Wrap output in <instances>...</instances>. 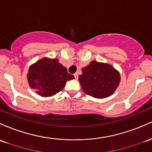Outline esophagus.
Listing matches in <instances>:
<instances>
[{
  "label": "esophagus",
  "instance_id": "1",
  "mask_svg": "<svg viewBox=\"0 0 152 152\" xmlns=\"http://www.w3.org/2000/svg\"><path fill=\"white\" fill-rule=\"evenodd\" d=\"M74 77H75V79H78V78H79V76H78L77 73H74Z\"/></svg>",
  "mask_w": 152,
  "mask_h": 152
}]
</instances>
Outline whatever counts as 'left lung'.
<instances>
[{
    "instance_id": "obj_1",
    "label": "left lung",
    "mask_w": 152,
    "mask_h": 152,
    "mask_svg": "<svg viewBox=\"0 0 152 152\" xmlns=\"http://www.w3.org/2000/svg\"><path fill=\"white\" fill-rule=\"evenodd\" d=\"M81 71L82 74L79 76L81 89L93 97L102 99L110 96L119 85V73L107 63L91 61Z\"/></svg>"
}]
</instances>
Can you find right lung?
<instances>
[{"label":"right lung","mask_w":152,"mask_h":152,"mask_svg":"<svg viewBox=\"0 0 152 152\" xmlns=\"http://www.w3.org/2000/svg\"><path fill=\"white\" fill-rule=\"evenodd\" d=\"M27 78L30 86L38 94L51 96L63 90L66 81L74 76L56 58H43L29 68Z\"/></svg>","instance_id":"add662e5"}]
</instances>
